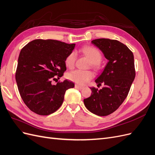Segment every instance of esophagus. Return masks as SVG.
I'll list each match as a JSON object with an SVG mask.
<instances>
[{
  "label": "esophagus",
  "mask_w": 155,
  "mask_h": 155,
  "mask_svg": "<svg viewBox=\"0 0 155 155\" xmlns=\"http://www.w3.org/2000/svg\"><path fill=\"white\" fill-rule=\"evenodd\" d=\"M75 87L76 88H78V89H80V90H81V89H83L84 87H82V86H80V85H75Z\"/></svg>",
  "instance_id": "esophagus-1"
}]
</instances>
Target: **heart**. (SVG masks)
<instances>
[{"label":"heart","mask_w":155,"mask_h":155,"mask_svg":"<svg viewBox=\"0 0 155 155\" xmlns=\"http://www.w3.org/2000/svg\"><path fill=\"white\" fill-rule=\"evenodd\" d=\"M81 50L82 52L90 59L92 67L95 68H98L102 59V55L100 51L96 48L91 46H85ZM76 53L75 51H72L65 59V63H66L67 67L68 68H72L76 62ZM93 77L94 74L90 70H76L70 72L68 74V78L70 80L80 85H83L87 83Z\"/></svg>","instance_id":"b5f03b06"}]
</instances>
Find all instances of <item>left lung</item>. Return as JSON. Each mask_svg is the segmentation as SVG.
I'll use <instances>...</instances> for the list:
<instances>
[{
	"mask_svg": "<svg viewBox=\"0 0 155 155\" xmlns=\"http://www.w3.org/2000/svg\"><path fill=\"white\" fill-rule=\"evenodd\" d=\"M109 61L95 80L100 90L91 87V96L84 99V104L92 113L109 115L118 109L128 95L135 78L134 55L129 48L117 40L97 39L91 41Z\"/></svg>",
	"mask_w": 155,
	"mask_h": 155,
	"instance_id": "left-lung-1",
	"label": "left lung"
}]
</instances>
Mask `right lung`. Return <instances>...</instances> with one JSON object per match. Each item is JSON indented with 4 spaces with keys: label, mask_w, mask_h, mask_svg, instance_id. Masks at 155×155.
<instances>
[{
    "label": "right lung",
    "mask_w": 155,
    "mask_h": 155,
    "mask_svg": "<svg viewBox=\"0 0 155 155\" xmlns=\"http://www.w3.org/2000/svg\"><path fill=\"white\" fill-rule=\"evenodd\" d=\"M76 44L51 39H35L21 50L15 79L26 105L35 113L49 115L61 106L65 92L74 83L65 79L56 85L52 80L67 70L65 59Z\"/></svg>",
    "instance_id": "right-lung-1"
}]
</instances>
